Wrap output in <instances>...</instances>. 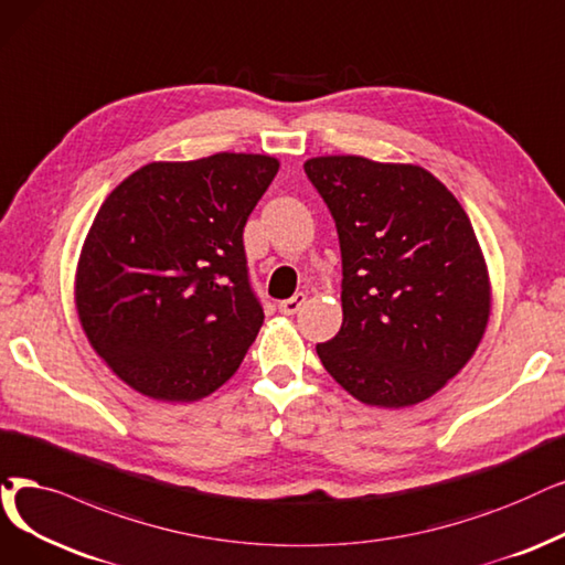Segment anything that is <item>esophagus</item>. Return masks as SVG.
<instances>
[{"instance_id":"34e87169","label":"esophagus","mask_w":565,"mask_h":565,"mask_svg":"<svg viewBox=\"0 0 565 565\" xmlns=\"http://www.w3.org/2000/svg\"><path fill=\"white\" fill-rule=\"evenodd\" d=\"M303 303H306V295H303V291H299V295H295L291 299L280 301V303H278V310H280L282 315H295Z\"/></svg>"}]
</instances>
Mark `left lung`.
Masks as SVG:
<instances>
[{
  "instance_id": "8db88e82",
  "label": "left lung",
  "mask_w": 565,
  "mask_h": 565,
  "mask_svg": "<svg viewBox=\"0 0 565 565\" xmlns=\"http://www.w3.org/2000/svg\"><path fill=\"white\" fill-rule=\"evenodd\" d=\"M303 169L335 220L343 257V324L318 345L322 366L375 408L426 401L476 354L491 312L466 211L417 164L324 154Z\"/></svg>"
}]
</instances>
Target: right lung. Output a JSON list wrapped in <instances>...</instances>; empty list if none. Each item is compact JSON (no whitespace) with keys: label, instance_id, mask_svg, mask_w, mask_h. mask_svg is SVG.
<instances>
[{"label":"right lung","instance_id":"1","mask_svg":"<svg viewBox=\"0 0 565 565\" xmlns=\"http://www.w3.org/2000/svg\"><path fill=\"white\" fill-rule=\"evenodd\" d=\"M278 169L247 152L150 162L106 196L74 297L89 345L131 390L192 403L238 371L264 322L243 227Z\"/></svg>","mask_w":565,"mask_h":565}]
</instances>
